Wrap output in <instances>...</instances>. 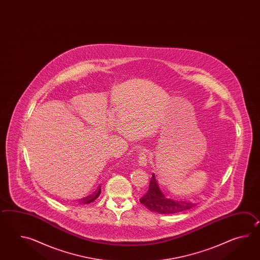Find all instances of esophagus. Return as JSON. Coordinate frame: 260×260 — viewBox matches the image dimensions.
<instances>
[{
	"instance_id": "obj_1",
	"label": "esophagus",
	"mask_w": 260,
	"mask_h": 260,
	"mask_svg": "<svg viewBox=\"0 0 260 260\" xmlns=\"http://www.w3.org/2000/svg\"><path fill=\"white\" fill-rule=\"evenodd\" d=\"M148 160V152L147 150H141L138 154V165L141 166H145L147 165Z\"/></svg>"
}]
</instances>
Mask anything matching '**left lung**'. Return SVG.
Listing matches in <instances>:
<instances>
[{
	"mask_svg": "<svg viewBox=\"0 0 260 260\" xmlns=\"http://www.w3.org/2000/svg\"><path fill=\"white\" fill-rule=\"evenodd\" d=\"M139 202L149 210L159 214H176L182 211L188 210L195 206V204L187 202H178L166 198L161 192L154 174H152L149 181V190L140 198Z\"/></svg>",
	"mask_w": 260,
	"mask_h": 260,
	"instance_id": "8db88e82",
	"label": "left lung"
}]
</instances>
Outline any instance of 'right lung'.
I'll list each match as a JSON object with an SVG mask.
<instances>
[{
  "label": "right lung",
  "instance_id": "right-lung-1",
  "mask_svg": "<svg viewBox=\"0 0 260 260\" xmlns=\"http://www.w3.org/2000/svg\"><path fill=\"white\" fill-rule=\"evenodd\" d=\"M100 192H101V186H99V188L94 191V193L89 195L87 197H84L83 199H81V201H80L81 204L87 205V204H90V203L94 202V200L96 199V198L100 196Z\"/></svg>",
  "mask_w": 260,
  "mask_h": 260
}]
</instances>
